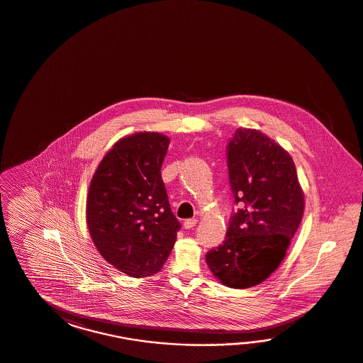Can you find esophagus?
<instances>
[{
  "instance_id": "obj_1",
  "label": "esophagus",
  "mask_w": 363,
  "mask_h": 363,
  "mask_svg": "<svg viewBox=\"0 0 363 363\" xmlns=\"http://www.w3.org/2000/svg\"><path fill=\"white\" fill-rule=\"evenodd\" d=\"M196 223H197V219H196V218L186 219V220H184V228H194V226H196Z\"/></svg>"
}]
</instances>
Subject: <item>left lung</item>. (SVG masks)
Instances as JSON below:
<instances>
[{"mask_svg": "<svg viewBox=\"0 0 363 363\" xmlns=\"http://www.w3.org/2000/svg\"><path fill=\"white\" fill-rule=\"evenodd\" d=\"M234 203L226 239L205 255L228 287L259 285L279 268L303 217V192L291 157L255 129H236L226 147Z\"/></svg>", "mask_w": 363, "mask_h": 363, "instance_id": "obj_1", "label": "left lung"}]
</instances>
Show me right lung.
I'll list each match as a JSON object with an SVG mask.
<instances>
[{"mask_svg": "<svg viewBox=\"0 0 363 363\" xmlns=\"http://www.w3.org/2000/svg\"><path fill=\"white\" fill-rule=\"evenodd\" d=\"M169 140L141 132L106 154L89 188L87 228L106 262L130 277L158 273L177 242L180 222L160 177Z\"/></svg>", "mask_w": 363, "mask_h": 363, "instance_id": "right-lung-1", "label": "right lung"}]
</instances>
